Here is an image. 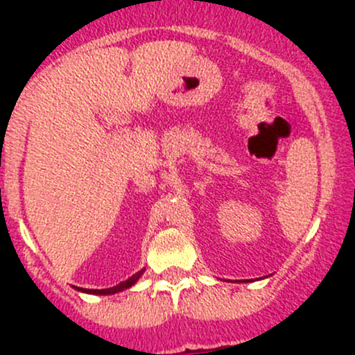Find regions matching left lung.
I'll use <instances>...</instances> for the list:
<instances>
[{
	"label": "left lung",
	"instance_id": "left-lung-1",
	"mask_svg": "<svg viewBox=\"0 0 355 355\" xmlns=\"http://www.w3.org/2000/svg\"><path fill=\"white\" fill-rule=\"evenodd\" d=\"M245 282H247V280H245Z\"/></svg>",
	"mask_w": 355,
	"mask_h": 355
}]
</instances>
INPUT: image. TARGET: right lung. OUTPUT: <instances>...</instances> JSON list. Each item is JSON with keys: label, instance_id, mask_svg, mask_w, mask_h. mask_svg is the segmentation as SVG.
Wrapping results in <instances>:
<instances>
[{"label": "right lung", "instance_id": "right-lung-1", "mask_svg": "<svg viewBox=\"0 0 355 355\" xmlns=\"http://www.w3.org/2000/svg\"><path fill=\"white\" fill-rule=\"evenodd\" d=\"M142 273H144V270L137 271V273H135V275H132V277L128 278L127 282H121L120 285H116V287H111V288H101V290H94V288H78V287H75V288H77L78 292L92 293V295H111V293L123 292V290L130 288L132 285H135V284H137V280H139V278L142 277Z\"/></svg>", "mask_w": 355, "mask_h": 355}]
</instances>
